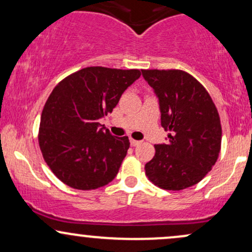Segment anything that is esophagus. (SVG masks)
Segmentation results:
<instances>
[{"label": "esophagus", "mask_w": 252, "mask_h": 252, "mask_svg": "<svg viewBox=\"0 0 252 252\" xmlns=\"http://www.w3.org/2000/svg\"><path fill=\"white\" fill-rule=\"evenodd\" d=\"M140 143H141V141H136V140H132V138H130V144H131L132 147L138 146Z\"/></svg>", "instance_id": "34e87169"}]
</instances>
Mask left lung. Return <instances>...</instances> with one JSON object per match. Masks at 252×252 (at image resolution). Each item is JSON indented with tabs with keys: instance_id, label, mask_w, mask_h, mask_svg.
Listing matches in <instances>:
<instances>
[{
	"instance_id": "obj_1",
	"label": "left lung",
	"mask_w": 252,
	"mask_h": 252,
	"mask_svg": "<svg viewBox=\"0 0 252 252\" xmlns=\"http://www.w3.org/2000/svg\"><path fill=\"white\" fill-rule=\"evenodd\" d=\"M158 99L161 126L170 131L156 144L146 175L160 189L180 190L198 184L215 166L221 143L218 111L195 78L180 70H142Z\"/></svg>"
}]
</instances>
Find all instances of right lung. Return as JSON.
<instances>
[{"label": "right lung", "instance_id": "right-lung-1", "mask_svg": "<svg viewBox=\"0 0 252 252\" xmlns=\"http://www.w3.org/2000/svg\"><path fill=\"white\" fill-rule=\"evenodd\" d=\"M138 70L92 66L74 72L54 88L43 106L39 129L42 156L63 184L96 189L111 182L130 142L112 136L98 121L112 112Z\"/></svg>", "mask_w": 252, "mask_h": 252}]
</instances>
